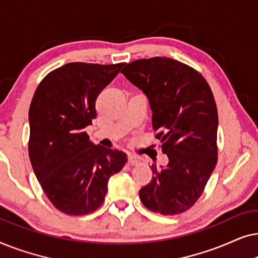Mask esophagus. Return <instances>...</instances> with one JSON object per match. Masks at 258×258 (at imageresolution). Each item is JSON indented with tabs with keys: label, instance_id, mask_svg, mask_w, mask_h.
<instances>
[{
	"label": "esophagus",
	"instance_id": "esophagus-1",
	"mask_svg": "<svg viewBox=\"0 0 258 258\" xmlns=\"http://www.w3.org/2000/svg\"><path fill=\"white\" fill-rule=\"evenodd\" d=\"M140 162H141V158L140 157L133 156V155H129V156H128V163L130 165H136V164H139Z\"/></svg>",
	"mask_w": 258,
	"mask_h": 258
}]
</instances>
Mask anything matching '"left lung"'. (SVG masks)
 I'll return each instance as SVG.
<instances>
[{"label": "left lung", "instance_id": "obj_1", "mask_svg": "<svg viewBox=\"0 0 258 258\" xmlns=\"http://www.w3.org/2000/svg\"><path fill=\"white\" fill-rule=\"evenodd\" d=\"M121 73L149 100L155 137L169 158L167 167L151 165L154 176L140 199L154 213H184L202 195L217 163L213 91L197 70L168 57L137 59Z\"/></svg>", "mask_w": 258, "mask_h": 258}]
</instances>
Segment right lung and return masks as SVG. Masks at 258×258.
I'll use <instances>...</instances> for the list:
<instances>
[{"mask_svg": "<svg viewBox=\"0 0 258 258\" xmlns=\"http://www.w3.org/2000/svg\"><path fill=\"white\" fill-rule=\"evenodd\" d=\"M123 67L73 62L49 73L29 108V157L56 209L72 216L103 203L108 181L128 161L123 151L95 146L84 128L96 118L98 94Z\"/></svg>", "mask_w": 258, "mask_h": 258, "instance_id": "right-lung-1", "label": "right lung"}]
</instances>
